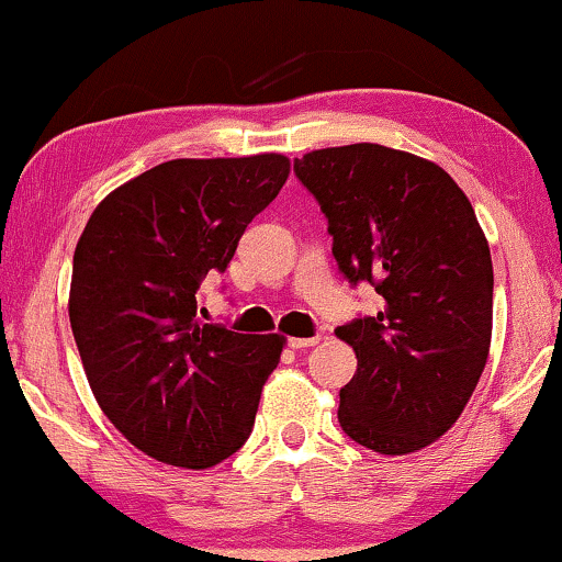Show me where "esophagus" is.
Wrapping results in <instances>:
<instances>
[{
    "mask_svg": "<svg viewBox=\"0 0 562 562\" xmlns=\"http://www.w3.org/2000/svg\"><path fill=\"white\" fill-rule=\"evenodd\" d=\"M316 342H319V337H290L288 346L293 350H306V348H314Z\"/></svg>",
    "mask_w": 562,
    "mask_h": 562,
    "instance_id": "1",
    "label": "esophagus"
}]
</instances>
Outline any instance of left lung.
<instances>
[{
  "mask_svg": "<svg viewBox=\"0 0 562 562\" xmlns=\"http://www.w3.org/2000/svg\"><path fill=\"white\" fill-rule=\"evenodd\" d=\"M319 201L350 282L384 299L337 327L358 369L340 390V427L382 456H408L448 431L474 395L492 342V256L474 206L442 167L380 144L295 159Z\"/></svg>",
  "mask_w": 562,
  "mask_h": 562,
  "instance_id": "left-lung-1",
  "label": "left lung"
}]
</instances>
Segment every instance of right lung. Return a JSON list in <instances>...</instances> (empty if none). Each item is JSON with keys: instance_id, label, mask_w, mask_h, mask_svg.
<instances>
[{"instance_id": "right-lung-1", "label": "right lung", "mask_w": 562, "mask_h": 562, "mask_svg": "<svg viewBox=\"0 0 562 562\" xmlns=\"http://www.w3.org/2000/svg\"><path fill=\"white\" fill-rule=\"evenodd\" d=\"M290 159H172L114 188L72 256L70 327L99 408L154 461L212 469L251 435L285 337L199 316L195 290L285 186Z\"/></svg>"}]
</instances>
